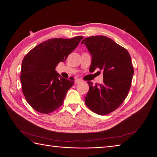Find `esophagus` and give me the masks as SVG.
<instances>
[{
	"label": "esophagus",
	"mask_w": 157,
	"mask_h": 157,
	"mask_svg": "<svg viewBox=\"0 0 157 157\" xmlns=\"http://www.w3.org/2000/svg\"><path fill=\"white\" fill-rule=\"evenodd\" d=\"M81 82H82V80H81L80 79H75V83H76V84H79Z\"/></svg>",
	"instance_id": "esophagus-1"
}]
</instances>
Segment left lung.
Here are the masks:
<instances>
[{
  "label": "left lung",
  "mask_w": 157,
  "mask_h": 157,
  "mask_svg": "<svg viewBox=\"0 0 157 157\" xmlns=\"http://www.w3.org/2000/svg\"><path fill=\"white\" fill-rule=\"evenodd\" d=\"M82 44L92 55L89 71L99 68L103 72L101 84L87 82L89 90L85 103L94 113L108 114L118 109L128 95L134 74L131 56L125 48L103 36L86 37Z\"/></svg>",
  "instance_id": "1"
}]
</instances>
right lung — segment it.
<instances>
[{"mask_svg":"<svg viewBox=\"0 0 157 157\" xmlns=\"http://www.w3.org/2000/svg\"><path fill=\"white\" fill-rule=\"evenodd\" d=\"M83 38L48 39L24 57L21 71L22 90L28 103L36 111L49 114L63 105L74 79L61 77L56 67L66 60Z\"/></svg>","mask_w":157,"mask_h":157,"instance_id":"obj_1","label":"right lung"}]
</instances>
